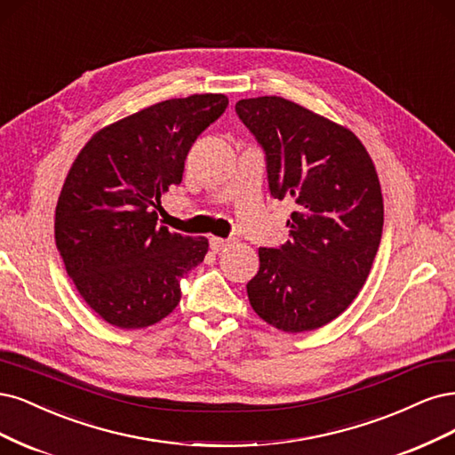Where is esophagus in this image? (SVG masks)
<instances>
[{
    "mask_svg": "<svg viewBox=\"0 0 455 455\" xmlns=\"http://www.w3.org/2000/svg\"><path fill=\"white\" fill-rule=\"evenodd\" d=\"M234 242L232 240H225V238H210V247H212V251H215V253H219V251H223V249H227V247H230Z\"/></svg>",
    "mask_w": 455,
    "mask_h": 455,
    "instance_id": "34e87169",
    "label": "esophagus"
}]
</instances>
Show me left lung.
Returning <instances> with one entry per match:
<instances>
[{
	"label": "left lung",
	"instance_id": "obj_1",
	"mask_svg": "<svg viewBox=\"0 0 455 455\" xmlns=\"http://www.w3.org/2000/svg\"><path fill=\"white\" fill-rule=\"evenodd\" d=\"M236 113L267 155L270 195L295 204L291 240L259 247L249 302L280 331L319 329L354 302L382 240L372 158L354 132L285 98L240 100Z\"/></svg>",
	"mask_w": 455,
	"mask_h": 455
}]
</instances>
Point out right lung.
I'll list each match as a JSON object with an SVG mask.
<instances>
[{
    "label": "right lung",
    "mask_w": 455,
    "mask_h": 455,
    "mask_svg": "<svg viewBox=\"0 0 455 455\" xmlns=\"http://www.w3.org/2000/svg\"><path fill=\"white\" fill-rule=\"evenodd\" d=\"M227 106L225 94L160 101L96 132L71 164L56 204V247L108 323L143 329L164 319L180 304L181 277L206 257V238L160 227L155 208Z\"/></svg>",
    "instance_id": "obj_1"
}]
</instances>
